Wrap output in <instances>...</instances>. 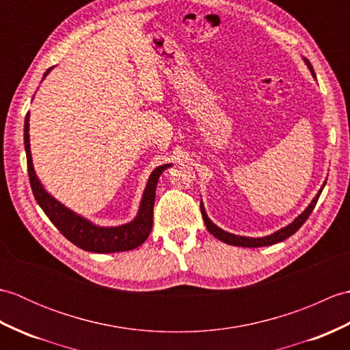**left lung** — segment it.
<instances>
[{
    "mask_svg": "<svg viewBox=\"0 0 350 350\" xmlns=\"http://www.w3.org/2000/svg\"><path fill=\"white\" fill-rule=\"evenodd\" d=\"M304 63L307 64V68L310 69L311 75H313V77L316 78V73H314V70H313V66L310 64V62L307 60V58H304ZM325 183H326V182H323L322 188L319 189L316 197H314L313 200H311V203L306 207V211H304L301 215H298V217H296L292 222H290L288 226L282 227V228L277 230V232H273V233L267 234V236H262V237H247V236H239V234L228 233V232H226V230L219 228L217 224H213L212 219H211L209 217H207L203 202H200V209H202V215H203L206 228L209 230L211 234H213V236L217 237V239H219L221 242L228 243V245H233V247H247V248L269 247V245H273V243H278V242H281V241H284V239H287L288 236H292V234H295L296 232H298L299 227L304 224V222H306V221L308 219L310 213L313 212L314 206H316V203H317V200H319V197H321V194H322V189L325 188Z\"/></svg>",
    "mask_w": 350,
    "mask_h": 350,
    "instance_id": "obj_1",
    "label": "left lung"
}]
</instances>
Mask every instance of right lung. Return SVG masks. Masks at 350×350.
Instances as JSON below:
<instances>
[{
    "label": "right lung",
    "instance_id": "add662e5",
    "mask_svg": "<svg viewBox=\"0 0 350 350\" xmlns=\"http://www.w3.org/2000/svg\"><path fill=\"white\" fill-rule=\"evenodd\" d=\"M54 68H49L44 72L43 79L49 75V72ZM42 79V81H43ZM24 144H25V153H27V165H28V176L29 183H31V189L36 202L39 203L42 211L46 213V217L51 219L66 239L70 241L78 248L90 252H99V254H107V252H120V251H129L139 247L141 243L148 237L152 232L153 226V204H154V194H156V185L161 174L170 168L173 163H163V165L156 167L152 174L148 176L147 185L141 197L138 212L135 218L132 221L126 222L122 226H98L81 217L77 212L70 211L58 202L57 198L52 197L49 192L44 189L39 177L36 174V170L33 165L31 158V147H29V113L25 116V124H24Z\"/></svg>",
    "mask_w": 350,
    "mask_h": 350
}]
</instances>
